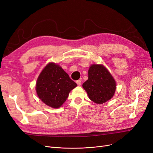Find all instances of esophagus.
<instances>
[{
    "instance_id": "esophagus-1",
    "label": "esophagus",
    "mask_w": 153,
    "mask_h": 153,
    "mask_svg": "<svg viewBox=\"0 0 153 153\" xmlns=\"http://www.w3.org/2000/svg\"><path fill=\"white\" fill-rule=\"evenodd\" d=\"M76 83L78 85H81V81H80V80H77V81H76Z\"/></svg>"
}]
</instances>
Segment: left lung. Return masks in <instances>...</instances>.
<instances>
[{"mask_svg":"<svg viewBox=\"0 0 153 153\" xmlns=\"http://www.w3.org/2000/svg\"><path fill=\"white\" fill-rule=\"evenodd\" d=\"M82 87L92 101L102 104L113 97L116 82L105 66L102 64H92L88 71L87 81Z\"/></svg>","mask_w":153,"mask_h":153,"instance_id":"left-lung-1","label":"left lung"}]
</instances>
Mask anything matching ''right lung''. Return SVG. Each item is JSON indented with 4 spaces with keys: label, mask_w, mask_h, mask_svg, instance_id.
I'll use <instances>...</instances> for the list:
<instances>
[{
    "label": "right lung",
    "mask_w": 153,
    "mask_h": 153,
    "mask_svg": "<svg viewBox=\"0 0 153 153\" xmlns=\"http://www.w3.org/2000/svg\"><path fill=\"white\" fill-rule=\"evenodd\" d=\"M77 84L61 66L50 62L43 69L36 81V91L39 99L52 108H59Z\"/></svg>",
    "instance_id": "1"
}]
</instances>
